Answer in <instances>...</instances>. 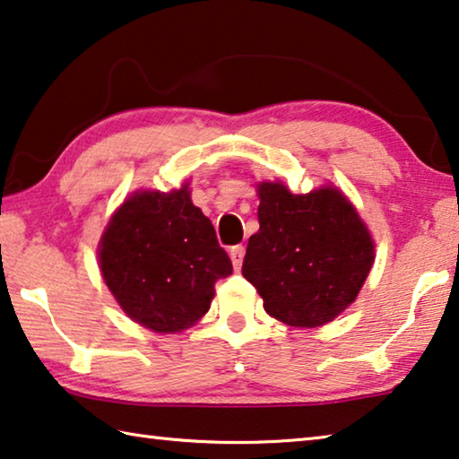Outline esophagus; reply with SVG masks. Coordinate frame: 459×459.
<instances>
[{"label":"esophagus","mask_w":459,"mask_h":459,"mask_svg":"<svg viewBox=\"0 0 459 459\" xmlns=\"http://www.w3.org/2000/svg\"><path fill=\"white\" fill-rule=\"evenodd\" d=\"M229 255H230V261H232V267H235L237 272H238V269H241V265H243V257H245V247H243V245H237V247H232Z\"/></svg>","instance_id":"esophagus-1"}]
</instances>
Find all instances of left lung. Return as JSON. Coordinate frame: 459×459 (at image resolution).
Wrapping results in <instances>:
<instances>
[{"label": "left lung", "instance_id": "8db88e82", "mask_svg": "<svg viewBox=\"0 0 459 459\" xmlns=\"http://www.w3.org/2000/svg\"><path fill=\"white\" fill-rule=\"evenodd\" d=\"M259 230L249 238L243 275L269 316L290 326H321L355 298L374 265L369 230L337 187L292 194L264 181Z\"/></svg>", "mask_w": 459, "mask_h": 459}]
</instances>
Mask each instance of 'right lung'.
I'll return each mask as SVG.
<instances>
[{
	"label": "right lung",
	"mask_w": 459,
	"mask_h": 459,
	"mask_svg": "<svg viewBox=\"0 0 459 459\" xmlns=\"http://www.w3.org/2000/svg\"><path fill=\"white\" fill-rule=\"evenodd\" d=\"M98 255L120 308L155 333H179L198 323L212 302L216 280L232 273L187 184L167 194L130 195L108 222Z\"/></svg>",
	"instance_id": "1"
}]
</instances>
